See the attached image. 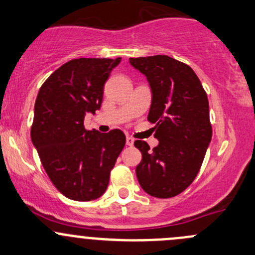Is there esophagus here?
Masks as SVG:
<instances>
[{
  "label": "esophagus",
  "instance_id": "obj_1",
  "mask_svg": "<svg viewBox=\"0 0 255 255\" xmlns=\"http://www.w3.org/2000/svg\"><path fill=\"white\" fill-rule=\"evenodd\" d=\"M126 144H127L128 146H132L133 144H134V139L130 138V136H127V138H126Z\"/></svg>",
  "mask_w": 255,
  "mask_h": 255
}]
</instances>
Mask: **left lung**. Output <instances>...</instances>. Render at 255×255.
I'll list each match as a JSON object with an SVG mask.
<instances>
[{"mask_svg": "<svg viewBox=\"0 0 255 255\" xmlns=\"http://www.w3.org/2000/svg\"><path fill=\"white\" fill-rule=\"evenodd\" d=\"M129 63L149 83L148 120L159 140L152 150L144 140L134 141L141 152L136 178L151 197H175L194 181L210 144L208 96L194 71L175 58L156 55Z\"/></svg>", "mask_w": 255, "mask_h": 255, "instance_id": "left-lung-1", "label": "left lung"}]
</instances>
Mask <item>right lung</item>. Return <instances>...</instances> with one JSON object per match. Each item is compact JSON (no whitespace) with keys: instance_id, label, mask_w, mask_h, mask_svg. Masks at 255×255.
<instances>
[{"instance_id":"add662e5","label":"right lung","mask_w":255,"mask_h":255,"mask_svg":"<svg viewBox=\"0 0 255 255\" xmlns=\"http://www.w3.org/2000/svg\"><path fill=\"white\" fill-rule=\"evenodd\" d=\"M121 62L77 58L56 69L40 88L31 141L53 186L78 202L100 198L126 144L122 130H87L84 117L103 103L104 85Z\"/></svg>"}]
</instances>
